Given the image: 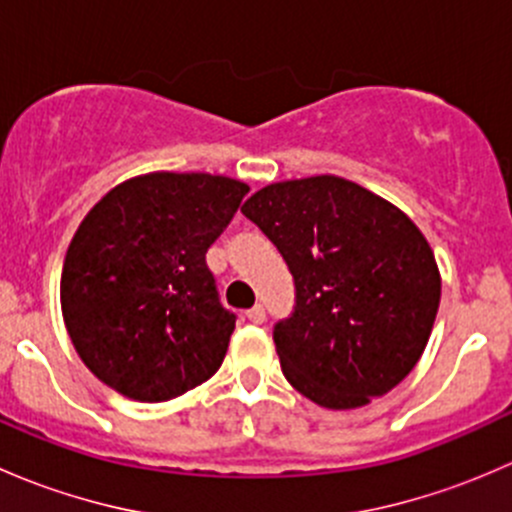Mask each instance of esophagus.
I'll list each match as a JSON object with an SVG mask.
<instances>
[{"mask_svg":"<svg viewBox=\"0 0 512 512\" xmlns=\"http://www.w3.org/2000/svg\"><path fill=\"white\" fill-rule=\"evenodd\" d=\"M247 319H250L252 324H262L265 322V309H262V304H255L252 309H247Z\"/></svg>","mask_w":512,"mask_h":512,"instance_id":"obj_1","label":"esophagus"}]
</instances>
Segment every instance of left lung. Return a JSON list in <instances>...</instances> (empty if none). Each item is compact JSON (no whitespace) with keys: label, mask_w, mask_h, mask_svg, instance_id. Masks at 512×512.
I'll use <instances>...</instances> for the list:
<instances>
[{"label":"left lung","mask_w":512,"mask_h":512,"mask_svg":"<svg viewBox=\"0 0 512 512\" xmlns=\"http://www.w3.org/2000/svg\"><path fill=\"white\" fill-rule=\"evenodd\" d=\"M242 215L294 277V312L272 334L289 384L334 411L401 384L441 302L436 257L409 215L337 175L267 185Z\"/></svg>","instance_id":"8db88e82"}]
</instances>
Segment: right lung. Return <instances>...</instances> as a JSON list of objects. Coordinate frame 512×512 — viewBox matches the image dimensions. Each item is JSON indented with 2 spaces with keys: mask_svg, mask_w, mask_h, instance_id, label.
I'll return each instance as SVG.
<instances>
[{
  "mask_svg": "<svg viewBox=\"0 0 512 512\" xmlns=\"http://www.w3.org/2000/svg\"><path fill=\"white\" fill-rule=\"evenodd\" d=\"M247 185L210 173H148L108 190L66 250L61 312L94 376L133 401H168L223 364L235 314L208 247Z\"/></svg>",
  "mask_w": 512,
  "mask_h": 512,
  "instance_id": "right-lung-1",
  "label": "right lung"
}]
</instances>
